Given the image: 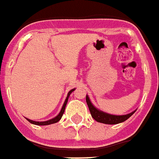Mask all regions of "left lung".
I'll list each match as a JSON object with an SVG mask.
<instances>
[{
    "instance_id": "left-lung-1",
    "label": "left lung",
    "mask_w": 159,
    "mask_h": 159,
    "mask_svg": "<svg viewBox=\"0 0 159 159\" xmlns=\"http://www.w3.org/2000/svg\"><path fill=\"white\" fill-rule=\"evenodd\" d=\"M86 102L88 104V107L89 108L90 113L92 117L98 122L103 123V124H107V125H116L119 124L123 121H125L130 118L133 114L135 112L136 110L131 111L130 113L125 114V115H112V114L107 113L105 111H102L97 108L91 102L89 98L88 95H86Z\"/></svg>"
}]
</instances>
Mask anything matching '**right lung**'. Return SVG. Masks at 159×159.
Masks as SVG:
<instances>
[{
    "label": "right lung",
    "mask_w": 159,
    "mask_h": 159,
    "mask_svg": "<svg viewBox=\"0 0 159 159\" xmlns=\"http://www.w3.org/2000/svg\"><path fill=\"white\" fill-rule=\"evenodd\" d=\"M75 89H71L70 91H69L68 94H67L66 98V100H65L64 102V104H63V106H62L61 109V111H60L59 114H58L57 116H55L54 118L50 119V120H45V121H35V120H30V119H28V118H26V119H27L30 123L37 125H51V124H54V123L58 122V121L61 119L62 115H63V113H64L65 109H66V103H67V102H68V98H69L70 95V93H71L73 91H75Z\"/></svg>",
    "instance_id": "obj_1"
}]
</instances>
